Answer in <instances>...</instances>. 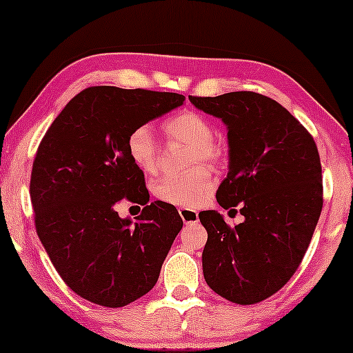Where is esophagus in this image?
Listing matches in <instances>:
<instances>
[{"instance_id":"esophagus-1","label":"esophagus","mask_w":353,"mask_h":353,"mask_svg":"<svg viewBox=\"0 0 353 353\" xmlns=\"http://www.w3.org/2000/svg\"><path fill=\"white\" fill-rule=\"evenodd\" d=\"M178 212H180L181 220L185 221V223H196V221L199 220V214H197V210L188 209V207H181Z\"/></svg>"}]
</instances>
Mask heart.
<instances>
[{"mask_svg": "<svg viewBox=\"0 0 353 353\" xmlns=\"http://www.w3.org/2000/svg\"><path fill=\"white\" fill-rule=\"evenodd\" d=\"M162 132L170 141L186 144L188 165L199 162L220 163L225 149L214 138L209 119L194 110H183L163 120ZM127 154L139 170L151 173L157 168V143L146 125L133 128L127 138ZM215 188V178L205 165H196L181 175H165L156 183L154 194L167 204L194 209L209 199Z\"/></svg>", "mask_w": 353, "mask_h": 353, "instance_id": "b5f03b06", "label": "heart"}]
</instances>
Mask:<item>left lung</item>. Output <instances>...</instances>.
<instances>
[{"instance_id":"left-lung-1","label":"left lung","mask_w":353,"mask_h":353,"mask_svg":"<svg viewBox=\"0 0 353 353\" xmlns=\"http://www.w3.org/2000/svg\"><path fill=\"white\" fill-rule=\"evenodd\" d=\"M190 101L228 128V175L216 202L244 215L243 223L231 228L216 210L199 214L207 230L205 283L239 305L262 302L296 273L320 219L316 144L288 109L254 91Z\"/></svg>"}]
</instances>
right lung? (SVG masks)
Returning a JSON list of instances; mask_svg holds the SVG:
<instances>
[{"mask_svg": "<svg viewBox=\"0 0 353 353\" xmlns=\"http://www.w3.org/2000/svg\"><path fill=\"white\" fill-rule=\"evenodd\" d=\"M183 101L176 93L91 86L69 101L38 146L30 178L37 234L56 272L86 301L123 307L157 283L183 220L167 202L148 205L127 138ZM125 196L147 205L137 224L113 209Z\"/></svg>", "mask_w": 353, "mask_h": 353, "instance_id": "right-lung-1", "label": "right lung"}]
</instances>
